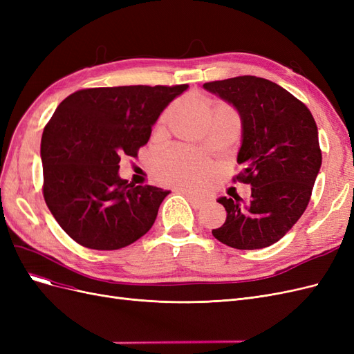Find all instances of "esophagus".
<instances>
[{"label": "esophagus", "mask_w": 354, "mask_h": 354, "mask_svg": "<svg viewBox=\"0 0 354 354\" xmlns=\"http://www.w3.org/2000/svg\"><path fill=\"white\" fill-rule=\"evenodd\" d=\"M180 192H181V194H183V195L189 199L190 205L194 207V208H201V207H203V203L207 202V199H205V198H202V196L195 195V194H190V192H187V190H180Z\"/></svg>", "instance_id": "esophagus-1"}]
</instances>
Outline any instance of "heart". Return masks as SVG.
<instances>
[{
  "label": "heart",
  "mask_w": 354,
  "mask_h": 354,
  "mask_svg": "<svg viewBox=\"0 0 354 354\" xmlns=\"http://www.w3.org/2000/svg\"><path fill=\"white\" fill-rule=\"evenodd\" d=\"M158 177L167 185L199 187L212 174V165L202 155L186 147H176L155 160Z\"/></svg>",
  "instance_id": "obj_1"
}]
</instances>
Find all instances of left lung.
Instances as JSON below:
<instances>
[{"mask_svg": "<svg viewBox=\"0 0 354 354\" xmlns=\"http://www.w3.org/2000/svg\"><path fill=\"white\" fill-rule=\"evenodd\" d=\"M203 88L232 104L241 116L236 176L251 185V199L221 196L226 221L214 238L236 250H260L285 236L306 211L322 165L315 118L304 103L269 80L229 78Z\"/></svg>", "mask_w": 354, "mask_h": 354, "instance_id": "left-lung-1", "label": "left lung"}]
</instances>
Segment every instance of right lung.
Returning a JSON list of instances; mask_svg holds the SVG:
<instances>
[{
  "label": "right lung",
  "instance_id": "obj_1",
  "mask_svg": "<svg viewBox=\"0 0 354 354\" xmlns=\"http://www.w3.org/2000/svg\"><path fill=\"white\" fill-rule=\"evenodd\" d=\"M187 84L87 88L63 100L41 138L44 199L53 217L85 248L112 251L153 226L169 190L120 177L125 153L137 156L167 106Z\"/></svg>",
  "mask_w": 354,
  "mask_h": 354
}]
</instances>
